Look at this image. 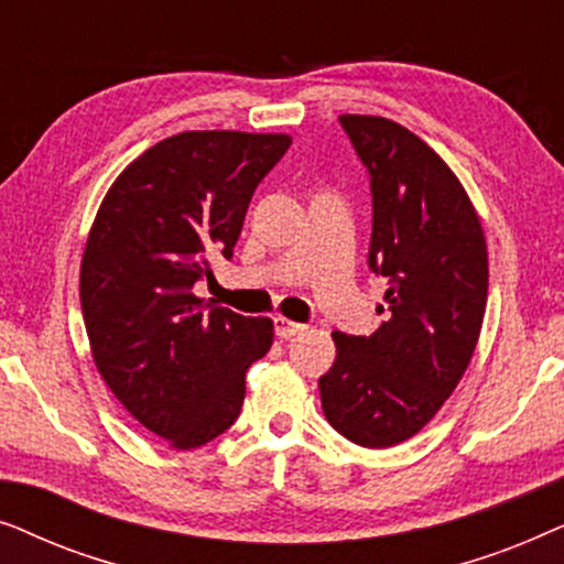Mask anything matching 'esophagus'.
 <instances>
[{"label": "esophagus", "mask_w": 564, "mask_h": 564, "mask_svg": "<svg viewBox=\"0 0 564 564\" xmlns=\"http://www.w3.org/2000/svg\"><path fill=\"white\" fill-rule=\"evenodd\" d=\"M274 330H276V336H280V338H292V336L303 334L305 326H303V323L288 321V318H282V315H276V318H274Z\"/></svg>", "instance_id": "34e87169"}]
</instances>
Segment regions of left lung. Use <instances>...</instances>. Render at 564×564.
<instances>
[{"mask_svg": "<svg viewBox=\"0 0 564 564\" xmlns=\"http://www.w3.org/2000/svg\"><path fill=\"white\" fill-rule=\"evenodd\" d=\"M367 169V267L388 280L372 336L336 330V361L318 380L323 413L369 449L400 444L434 419L473 359L488 300V251L467 192L411 130L341 115Z\"/></svg>", "mask_w": 564, "mask_h": 564, "instance_id": "1", "label": "left lung"}]
</instances>
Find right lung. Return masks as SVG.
I'll use <instances>...</instances> for the list:
<instances>
[{
	"instance_id": "add662e5",
	"label": "right lung",
	"mask_w": 564,
	"mask_h": 564,
	"mask_svg": "<svg viewBox=\"0 0 564 564\" xmlns=\"http://www.w3.org/2000/svg\"><path fill=\"white\" fill-rule=\"evenodd\" d=\"M288 135L189 130L122 172L99 205L82 259V313L107 388L176 449L234 426L246 372L272 346L269 318L203 303L213 257H234L259 182Z\"/></svg>"
}]
</instances>
